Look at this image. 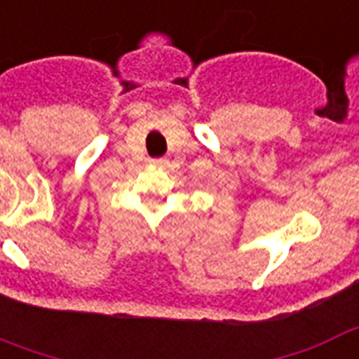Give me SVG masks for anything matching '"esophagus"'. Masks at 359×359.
<instances>
[{
	"mask_svg": "<svg viewBox=\"0 0 359 359\" xmlns=\"http://www.w3.org/2000/svg\"><path fill=\"white\" fill-rule=\"evenodd\" d=\"M150 163H152V165H156V167H163V165H167V159L154 158V159H150Z\"/></svg>",
	"mask_w": 359,
	"mask_h": 359,
	"instance_id": "34e87169",
	"label": "esophagus"
}]
</instances>
